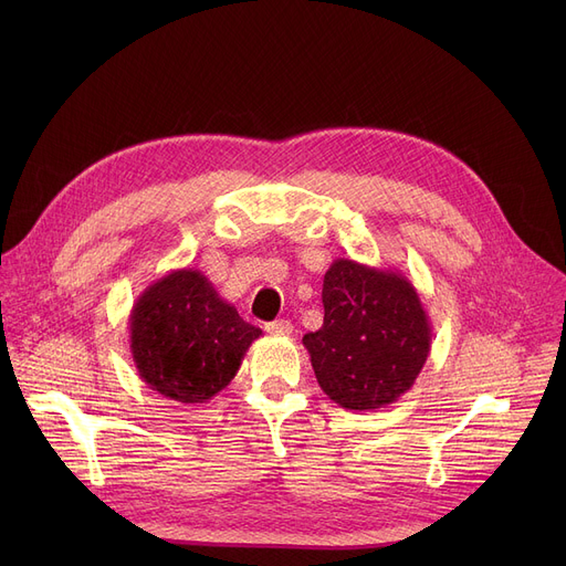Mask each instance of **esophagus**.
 <instances>
[{"instance_id": "34e87169", "label": "esophagus", "mask_w": 566, "mask_h": 566, "mask_svg": "<svg viewBox=\"0 0 566 566\" xmlns=\"http://www.w3.org/2000/svg\"><path fill=\"white\" fill-rule=\"evenodd\" d=\"M265 333L271 335H277V337H284V335H291L293 333V323L291 321H273V323H265Z\"/></svg>"}]
</instances>
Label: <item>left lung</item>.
<instances>
[{
    "instance_id": "left-lung-1",
    "label": "left lung",
    "mask_w": 566,
    "mask_h": 566,
    "mask_svg": "<svg viewBox=\"0 0 566 566\" xmlns=\"http://www.w3.org/2000/svg\"><path fill=\"white\" fill-rule=\"evenodd\" d=\"M321 295L323 325L303 337L321 390L346 410L395 403L431 350L418 289L399 271L335 259Z\"/></svg>"
}]
</instances>
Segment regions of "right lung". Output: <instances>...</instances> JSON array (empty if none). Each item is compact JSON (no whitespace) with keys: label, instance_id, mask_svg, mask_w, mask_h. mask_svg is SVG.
I'll list each match as a JSON object with an SVG mask.
<instances>
[{"label":"right lung","instance_id":"obj_1","mask_svg":"<svg viewBox=\"0 0 566 566\" xmlns=\"http://www.w3.org/2000/svg\"><path fill=\"white\" fill-rule=\"evenodd\" d=\"M130 353L139 378L174 401L206 403L241 369L261 337L206 275L171 271L142 291L130 312Z\"/></svg>","mask_w":566,"mask_h":566}]
</instances>
